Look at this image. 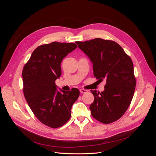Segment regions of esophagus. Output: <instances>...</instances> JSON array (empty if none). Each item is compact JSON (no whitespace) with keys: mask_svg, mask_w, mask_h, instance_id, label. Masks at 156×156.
Here are the masks:
<instances>
[{"mask_svg":"<svg viewBox=\"0 0 156 156\" xmlns=\"http://www.w3.org/2000/svg\"><path fill=\"white\" fill-rule=\"evenodd\" d=\"M88 92L87 90L85 89H80V92L81 94H84V93H87Z\"/></svg>","mask_w":156,"mask_h":156,"instance_id":"obj_1","label":"esophagus"}]
</instances>
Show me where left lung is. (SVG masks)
Listing matches in <instances>:
<instances>
[{"label":"left lung","instance_id":"left-lung-1","mask_svg":"<svg viewBox=\"0 0 156 156\" xmlns=\"http://www.w3.org/2000/svg\"><path fill=\"white\" fill-rule=\"evenodd\" d=\"M93 64L94 75L105 90H91L94 101L90 106L92 116L103 124H110L124 115L133 97L136 86L133 62L114 41L95 38L75 42Z\"/></svg>","mask_w":156,"mask_h":156}]
</instances>
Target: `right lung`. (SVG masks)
Masks as SVG:
<instances>
[{
    "label": "right lung",
    "mask_w": 156,
    "mask_h": 156,
    "mask_svg": "<svg viewBox=\"0 0 156 156\" xmlns=\"http://www.w3.org/2000/svg\"><path fill=\"white\" fill-rule=\"evenodd\" d=\"M77 48L73 43L54 41L33 51L23 69V93L36 117L42 124L58 128L69 120L71 109L79 90H57L56 79L62 73V59Z\"/></svg>",
    "instance_id": "obj_1"
}]
</instances>
